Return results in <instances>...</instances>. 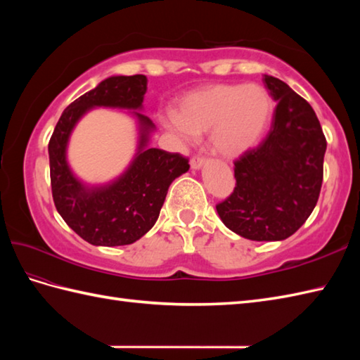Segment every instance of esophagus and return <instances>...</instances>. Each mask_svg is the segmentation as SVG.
<instances>
[{
    "label": "esophagus",
    "mask_w": 360,
    "mask_h": 360,
    "mask_svg": "<svg viewBox=\"0 0 360 360\" xmlns=\"http://www.w3.org/2000/svg\"><path fill=\"white\" fill-rule=\"evenodd\" d=\"M204 162H205V156H202V155H195V156L192 158V160H190V165H192V168H200Z\"/></svg>",
    "instance_id": "obj_1"
}]
</instances>
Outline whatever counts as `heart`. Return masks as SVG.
<instances>
[{"label":"heart","mask_w":360,"mask_h":360,"mask_svg":"<svg viewBox=\"0 0 360 360\" xmlns=\"http://www.w3.org/2000/svg\"><path fill=\"white\" fill-rule=\"evenodd\" d=\"M272 112L258 85H217L187 96L168 124L184 137L210 131V147L223 158H238L258 143Z\"/></svg>","instance_id":"1"}]
</instances>
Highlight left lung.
Returning a JSON list of instances; mask_svg holds the SVG:
<instances>
[{
    "instance_id": "1",
    "label": "left lung",
    "mask_w": 360,
    "mask_h": 360,
    "mask_svg": "<svg viewBox=\"0 0 360 360\" xmlns=\"http://www.w3.org/2000/svg\"><path fill=\"white\" fill-rule=\"evenodd\" d=\"M263 82L277 102L271 129L257 147L233 160L235 188L217 210L244 238L280 241L295 233L316 207L326 139L302 96L272 75Z\"/></svg>"
}]
</instances>
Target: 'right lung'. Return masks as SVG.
Wrapping results in <instances>:
<instances>
[{"instance_id": "1", "label": "right lung", "mask_w": 360, "mask_h": 360, "mask_svg": "<svg viewBox=\"0 0 360 360\" xmlns=\"http://www.w3.org/2000/svg\"><path fill=\"white\" fill-rule=\"evenodd\" d=\"M145 93L147 77L142 74L106 79L68 106L51 136L48 150L53 204L65 223L94 246H125L147 233L156 223L168 187L190 167L188 158L181 153L143 148L153 124L136 112L143 129L141 151L119 181L86 190L68 168V137L91 106L139 110Z\"/></svg>"}]
</instances>
